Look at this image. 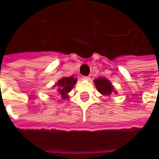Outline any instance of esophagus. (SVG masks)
Segmentation results:
<instances>
[{
	"label": "esophagus",
	"instance_id": "34e87169",
	"mask_svg": "<svg viewBox=\"0 0 159 159\" xmlns=\"http://www.w3.org/2000/svg\"><path fill=\"white\" fill-rule=\"evenodd\" d=\"M90 76H83V80H89Z\"/></svg>",
	"mask_w": 159,
	"mask_h": 159
}]
</instances>
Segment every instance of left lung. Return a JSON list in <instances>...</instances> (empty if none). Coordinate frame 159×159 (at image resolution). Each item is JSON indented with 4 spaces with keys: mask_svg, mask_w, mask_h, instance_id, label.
I'll use <instances>...</instances> for the list:
<instances>
[{
    "mask_svg": "<svg viewBox=\"0 0 159 159\" xmlns=\"http://www.w3.org/2000/svg\"><path fill=\"white\" fill-rule=\"evenodd\" d=\"M94 84L96 86L97 90L104 95H109L111 93H116V91L114 90L111 83L105 77H100L98 79L94 80Z\"/></svg>",
    "mask_w": 159,
    "mask_h": 159,
    "instance_id": "8db88e82",
    "label": "left lung"
}]
</instances>
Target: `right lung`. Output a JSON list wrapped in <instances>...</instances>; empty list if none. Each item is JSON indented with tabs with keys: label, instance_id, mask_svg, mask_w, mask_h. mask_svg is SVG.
I'll return each mask as SVG.
<instances>
[{
	"label": "right lung",
	"instance_id": "obj_1",
	"mask_svg": "<svg viewBox=\"0 0 159 159\" xmlns=\"http://www.w3.org/2000/svg\"><path fill=\"white\" fill-rule=\"evenodd\" d=\"M76 79H75L73 76L69 77H64L55 84L56 93L61 96L63 100L68 98V93L72 89L74 85L76 84Z\"/></svg>",
	"mask_w": 159,
	"mask_h": 159
}]
</instances>
